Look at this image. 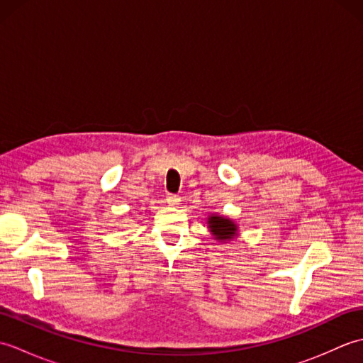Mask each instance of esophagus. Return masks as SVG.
Returning <instances> with one entry per match:
<instances>
[{"mask_svg":"<svg viewBox=\"0 0 363 363\" xmlns=\"http://www.w3.org/2000/svg\"><path fill=\"white\" fill-rule=\"evenodd\" d=\"M167 203H168L169 206L176 207V206H179V203H181V198L177 196V195H167Z\"/></svg>","mask_w":363,"mask_h":363,"instance_id":"34e87169","label":"esophagus"}]
</instances>
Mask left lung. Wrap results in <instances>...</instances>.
I'll return each instance as SVG.
<instances>
[{"instance_id":"obj_1","label":"left lung","mask_w":363,"mask_h":363,"mask_svg":"<svg viewBox=\"0 0 363 363\" xmlns=\"http://www.w3.org/2000/svg\"><path fill=\"white\" fill-rule=\"evenodd\" d=\"M207 228L215 240L220 243H229L238 237V225L228 217L218 213L207 215Z\"/></svg>"}]
</instances>
